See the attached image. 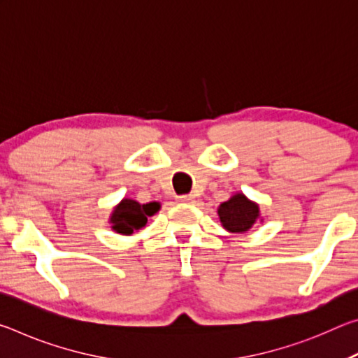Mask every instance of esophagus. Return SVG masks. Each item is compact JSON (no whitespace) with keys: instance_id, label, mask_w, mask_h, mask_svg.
Segmentation results:
<instances>
[{"instance_id":"34e87169","label":"esophagus","mask_w":358,"mask_h":358,"mask_svg":"<svg viewBox=\"0 0 358 358\" xmlns=\"http://www.w3.org/2000/svg\"><path fill=\"white\" fill-rule=\"evenodd\" d=\"M178 202L181 203H192L194 202V197L191 194H185V196H178Z\"/></svg>"}]
</instances>
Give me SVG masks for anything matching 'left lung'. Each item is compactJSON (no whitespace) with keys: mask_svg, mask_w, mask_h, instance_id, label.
Instances as JSON below:
<instances>
[{"mask_svg":"<svg viewBox=\"0 0 358 358\" xmlns=\"http://www.w3.org/2000/svg\"><path fill=\"white\" fill-rule=\"evenodd\" d=\"M224 229L229 232L241 234L252 227L259 217V207L254 202L248 201L243 194H235L227 202H222L217 210Z\"/></svg>","mask_w":358,"mask_h":358,"instance_id":"1","label":"left lung"}]
</instances>
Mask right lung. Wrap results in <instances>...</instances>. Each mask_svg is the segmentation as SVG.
<instances>
[{
    "mask_svg": "<svg viewBox=\"0 0 358 358\" xmlns=\"http://www.w3.org/2000/svg\"><path fill=\"white\" fill-rule=\"evenodd\" d=\"M157 210H159V203L156 202L141 205L136 201H131V199H123V202L112 213V229L123 235L134 234L145 227L148 216H153Z\"/></svg>",
    "mask_w": 358,
    "mask_h": 358,
    "instance_id": "obj_1",
    "label": "right lung"
}]
</instances>
